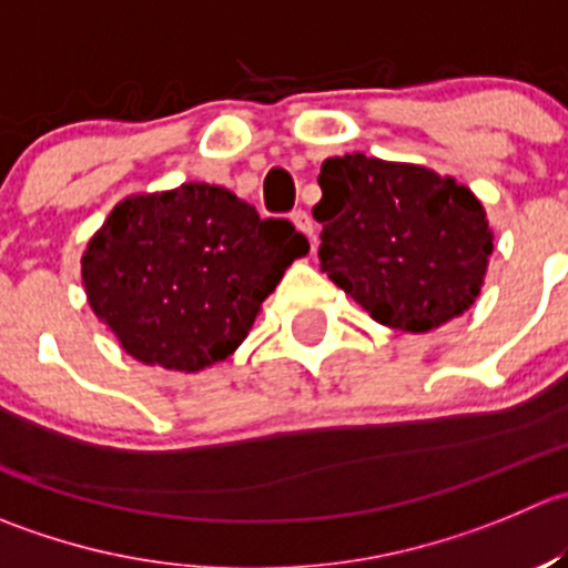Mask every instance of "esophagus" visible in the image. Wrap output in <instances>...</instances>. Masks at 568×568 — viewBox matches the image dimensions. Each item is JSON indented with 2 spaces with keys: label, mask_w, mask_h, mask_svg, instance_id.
I'll list each match as a JSON object with an SVG mask.
<instances>
[{
  "label": "esophagus",
  "mask_w": 568,
  "mask_h": 568,
  "mask_svg": "<svg viewBox=\"0 0 568 568\" xmlns=\"http://www.w3.org/2000/svg\"><path fill=\"white\" fill-rule=\"evenodd\" d=\"M291 222H294V227L300 230L302 235H307V239H311V244H316V227H313V219H311V213L307 211H294L291 213Z\"/></svg>",
  "instance_id": "esophagus-1"
}]
</instances>
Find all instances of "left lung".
<instances>
[{
  "instance_id": "left-lung-1",
  "label": "left lung",
  "mask_w": 568,
  "mask_h": 568,
  "mask_svg": "<svg viewBox=\"0 0 568 568\" xmlns=\"http://www.w3.org/2000/svg\"><path fill=\"white\" fill-rule=\"evenodd\" d=\"M318 185L322 272L374 322L427 333L469 311L494 241L466 185L361 152L324 161Z\"/></svg>"
}]
</instances>
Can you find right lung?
<instances>
[{"label":"right lung","mask_w":568,"mask_h":568,"mask_svg":"<svg viewBox=\"0 0 568 568\" xmlns=\"http://www.w3.org/2000/svg\"><path fill=\"white\" fill-rule=\"evenodd\" d=\"M307 250L288 219H261L219 185L185 183L115 205L88 244L82 283L132 357L200 372L239 349Z\"/></svg>","instance_id":"right-lung-1"}]
</instances>
